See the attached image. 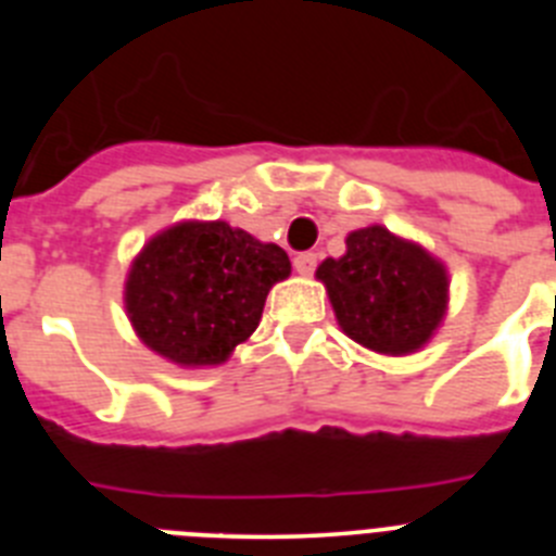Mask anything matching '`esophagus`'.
<instances>
[{
  "mask_svg": "<svg viewBox=\"0 0 556 556\" xmlns=\"http://www.w3.org/2000/svg\"><path fill=\"white\" fill-rule=\"evenodd\" d=\"M294 269L301 275H312L317 269V253H298L294 255Z\"/></svg>",
  "mask_w": 556,
  "mask_h": 556,
  "instance_id": "1",
  "label": "esophagus"
}]
</instances>
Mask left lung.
<instances>
[{
	"label": "left lung",
	"instance_id": "obj_1",
	"mask_svg": "<svg viewBox=\"0 0 556 556\" xmlns=\"http://www.w3.org/2000/svg\"><path fill=\"white\" fill-rule=\"evenodd\" d=\"M345 244V255L317 267L339 328L387 356L420 351L448 308L443 262L381 225L353 230Z\"/></svg>",
	"mask_w": 556,
	"mask_h": 556
}]
</instances>
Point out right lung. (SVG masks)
I'll list each match as a JSON object with an SVG mask.
<instances>
[{
  "label": "right lung",
  "instance_id": "obj_1",
  "mask_svg": "<svg viewBox=\"0 0 556 556\" xmlns=\"http://www.w3.org/2000/svg\"><path fill=\"white\" fill-rule=\"evenodd\" d=\"M292 273L278 244L228 223H178L144 244L125 308L150 351L184 367L223 365L262 320L273 283Z\"/></svg>",
  "mask_w": 556,
  "mask_h": 556
}]
</instances>
